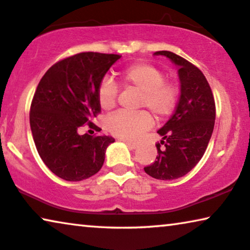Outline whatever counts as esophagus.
Instances as JSON below:
<instances>
[{"label":"esophagus","mask_w":250,"mask_h":250,"mask_svg":"<svg viewBox=\"0 0 250 250\" xmlns=\"http://www.w3.org/2000/svg\"><path fill=\"white\" fill-rule=\"evenodd\" d=\"M125 144L129 147V148H131V149H135V148H137V147H138V144L132 143V142H128V140H125Z\"/></svg>","instance_id":"34e87169"}]
</instances>
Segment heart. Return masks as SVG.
<instances>
[{"label":"heart","mask_w":250,"mask_h":250,"mask_svg":"<svg viewBox=\"0 0 250 250\" xmlns=\"http://www.w3.org/2000/svg\"><path fill=\"white\" fill-rule=\"evenodd\" d=\"M125 87L140 91L138 107H145L157 121L165 120L173 113L179 101V87L175 83L165 80L164 72L149 63H135L120 73ZM118 87L108 78L101 80L97 87V101L103 110H112L117 104ZM153 125L147 111L135 113L117 112L105 120V128L111 135L125 140L138 139Z\"/></svg>","instance_id":"b5f03b06"}]
</instances>
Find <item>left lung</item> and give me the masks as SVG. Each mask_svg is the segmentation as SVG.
<instances>
[{"label":"left lung","instance_id":"1","mask_svg":"<svg viewBox=\"0 0 250 250\" xmlns=\"http://www.w3.org/2000/svg\"><path fill=\"white\" fill-rule=\"evenodd\" d=\"M154 55L167 56L178 65L181 93L173 115L157 131L162 140L156 144V161L144 170L159 180H174L194 168L205 153L215 124V101L196 65L168 51Z\"/></svg>","mask_w":250,"mask_h":250}]
</instances>
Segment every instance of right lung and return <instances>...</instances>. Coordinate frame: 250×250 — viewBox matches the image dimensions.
Returning a JSON list of instances; mask_svg holds the SVG:
<instances>
[{"label":"right lung","mask_w":250,"mask_h":250,"mask_svg":"<svg viewBox=\"0 0 250 250\" xmlns=\"http://www.w3.org/2000/svg\"><path fill=\"white\" fill-rule=\"evenodd\" d=\"M121 55L83 52L56 62L38 83L30 105V129L37 152L59 178L82 181L103 167L114 138L79 135L101 112L97 87Z\"/></svg>","instance_id":"right-lung-1"}]
</instances>
